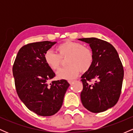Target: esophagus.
<instances>
[{
	"label": "esophagus",
	"instance_id": "obj_1",
	"mask_svg": "<svg viewBox=\"0 0 133 133\" xmlns=\"http://www.w3.org/2000/svg\"><path fill=\"white\" fill-rule=\"evenodd\" d=\"M68 82H69V83L70 84H72L73 83V82H74V81H73V80H69Z\"/></svg>",
	"mask_w": 133,
	"mask_h": 133
}]
</instances>
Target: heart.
Instances as JSON below:
<instances>
[{
	"label": "heart",
	"mask_w": 133,
	"mask_h": 133,
	"mask_svg": "<svg viewBox=\"0 0 133 133\" xmlns=\"http://www.w3.org/2000/svg\"><path fill=\"white\" fill-rule=\"evenodd\" d=\"M57 54L47 51L44 54V61L52 70H57L62 63V59H66L68 66L57 72L58 78L71 80L76 78L79 72L89 71L94 60L92 51L80 42L66 41L56 48Z\"/></svg>",
	"instance_id": "obj_1"
}]
</instances>
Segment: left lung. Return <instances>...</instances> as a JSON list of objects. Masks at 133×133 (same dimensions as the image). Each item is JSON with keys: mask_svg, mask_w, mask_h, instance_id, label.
Listing matches in <instances>:
<instances>
[{"mask_svg": "<svg viewBox=\"0 0 133 133\" xmlns=\"http://www.w3.org/2000/svg\"><path fill=\"white\" fill-rule=\"evenodd\" d=\"M79 40L89 44L94 56L92 66L81 77L82 104L92 112H103L119 99L124 77L123 64L116 49L107 41L95 37Z\"/></svg>", "mask_w": 133, "mask_h": 133, "instance_id": "1", "label": "left lung"}]
</instances>
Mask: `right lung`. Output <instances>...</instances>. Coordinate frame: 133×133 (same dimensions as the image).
<instances>
[{
  "instance_id": "right-lung-1",
  "label": "right lung",
  "mask_w": 133,
  "mask_h": 133,
  "mask_svg": "<svg viewBox=\"0 0 133 133\" xmlns=\"http://www.w3.org/2000/svg\"><path fill=\"white\" fill-rule=\"evenodd\" d=\"M56 42L27 44L18 52L12 67L18 96L25 106L37 115L50 116L61 108L69 84L65 79L48 81L56 74L44 61V54Z\"/></svg>"
}]
</instances>
